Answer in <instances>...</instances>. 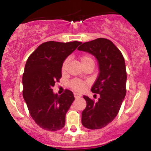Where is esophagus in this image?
I'll use <instances>...</instances> for the list:
<instances>
[{"instance_id":"esophagus-1","label":"esophagus","mask_w":151,"mask_h":151,"mask_svg":"<svg viewBox=\"0 0 151 151\" xmlns=\"http://www.w3.org/2000/svg\"><path fill=\"white\" fill-rule=\"evenodd\" d=\"M74 97H75L76 99H77V98H79V97H80V96H81V95L80 94V93H74Z\"/></svg>"}]
</instances>
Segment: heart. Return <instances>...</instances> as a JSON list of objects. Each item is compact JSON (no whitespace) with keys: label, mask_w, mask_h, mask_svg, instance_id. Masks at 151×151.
<instances>
[{"label":"heart","mask_w":151,"mask_h":151,"mask_svg":"<svg viewBox=\"0 0 151 151\" xmlns=\"http://www.w3.org/2000/svg\"><path fill=\"white\" fill-rule=\"evenodd\" d=\"M87 60H93L89 56H83L82 58H81V63H82V62H84L85 61H87ZM68 62H69V59H66L65 61H64L62 66V72H65L66 70ZM85 85H86L85 82L79 80V79H73V80H72L70 82V87L77 91H83V90L84 89V88H85Z\"/></svg>","instance_id":"heart-1"}]
</instances>
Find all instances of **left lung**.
Instances as JSON below:
<instances>
[{
	"mask_svg": "<svg viewBox=\"0 0 151 151\" xmlns=\"http://www.w3.org/2000/svg\"><path fill=\"white\" fill-rule=\"evenodd\" d=\"M78 50L93 55L97 60L99 70L91 90L99 93L100 97L95 102L83 96L86 106L81 114V124L86 129H101L115 119L125 98L127 79L125 60L115 45L105 38L83 43Z\"/></svg>",
	"mask_w": 151,
	"mask_h": 151,
	"instance_id": "1",
	"label": "left lung"
}]
</instances>
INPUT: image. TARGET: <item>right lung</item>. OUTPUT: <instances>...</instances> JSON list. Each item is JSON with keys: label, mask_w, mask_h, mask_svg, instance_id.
Instances as JSON below:
<instances>
[{"label": "right lung", "mask_w": 151, "mask_h": 151, "mask_svg": "<svg viewBox=\"0 0 151 151\" xmlns=\"http://www.w3.org/2000/svg\"><path fill=\"white\" fill-rule=\"evenodd\" d=\"M81 44L49 41L41 44L27 59L22 75V95L31 117L43 129L56 131L65 125L74 94L66 89L58 95L54 93L52 87L62 77L65 59Z\"/></svg>", "instance_id": "1"}]
</instances>
